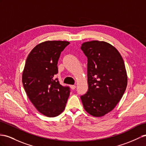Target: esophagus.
Returning <instances> with one entry per match:
<instances>
[{"instance_id": "obj_1", "label": "esophagus", "mask_w": 146, "mask_h": 146, "mask_svg": "<svg viewBox=\"0 0 146 146\" xmlns=\"http://www.w3.org/2000/svg\"><path fill=\"white\" fill-rule=\"evenodd\" d=\"M70 86L71 89H73V90H74V89L76 88V86H75V85H70Z\"/></svg>"}]
</instances>
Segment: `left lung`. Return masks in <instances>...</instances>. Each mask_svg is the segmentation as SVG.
I'll list each match as a JSON object with an SVG mask.
<instances>
[{
    "label": "left lung",
    "mask_w": 146,
    "mask_h": 146,
    "mask_svg": "<svg viewBox=\"0 0 146 146\" xmlns=\"http://www.w3.org/2000/svg\"><path fill=\"white\" fill-rule=\"evenodd\" d=\"M81 49L88 58V83L81 101L88 113L102 117L114 109L126 90L124 61L117 48L104 41L84 42Z\"/></svg>",
    "instance_id": "obj_1"
}]
</instances>
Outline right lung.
Returning <instances> with one entry per match:
<instances>
[{
	"instance_id": "right-lung-1",
	"label": "right lung",
	"mask_w": 146,
	"mask_h": 146,
	"mask_svg": "<svg viewBox=\"0 0 146 146\" xmlns=\"http://www.w3.org/2000/svg\"><path fill=\"white\" fill-rule=\"evenodd\" d=\"M69 44L68 41H45L34 47L25 63L22 82L26 93L36 109L48 117L60 114L70 96V88L55 79L60 55Z\"/></svg>"
}]
</instances>
